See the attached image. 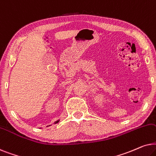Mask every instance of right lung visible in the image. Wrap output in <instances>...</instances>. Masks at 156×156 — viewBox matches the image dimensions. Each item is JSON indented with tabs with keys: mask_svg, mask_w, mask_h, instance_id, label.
I'll return each instance as SVG.
<instances>
[{
	"mask_svg": "<svg viewBox=\"0 0 156 156\" xmlns=\"http://www.w3.org/2000/svg\"><path fill=\"white\" fill-rule=\"evenodd\" d=\"M59 120H57V121H55V123H55H55H58V122H59Z\"/></svg>",
	"mask_w": 156,
	"mask_h": 156,
	"instance_id": "obj_1",
	"label": "right lung"
}]
</instances>
